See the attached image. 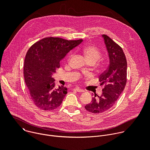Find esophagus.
Returning a JSON list of instances; mask_svg holds the SVG:
<instances>
[{
	"label": "esophagus",
	"instance_id": "obj_1",
	"mask_svg": "<svg viewBox=\"0 0 150 150\" xmlns=\"http://www.w3.org/2000/svg\"><path fill=\"white\" fill-rule=\"evenodd\" d=\"M75 90L76 91L78 92V93H83V92L85 91L84 90H82V89H81V88H78V87L75 88Z\"/></svg>",
	"mask_w": 150,
	"mask_h": 150
}]
</instances>
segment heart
Instances as JSON below:
<instances>
[{
    "label": "heart",
    "instance_id": "obj_1",
    "mask_svg": "<svg viewBox=\"0 0 150 150\" xmlns=\"http://www.w3.org/2000/svg\"><path fill=\"white\" fill-rule=\"evenodd\" d=\"M82 52L88 62H93L96 63L100 59L101 56L100 52L96 47L93 46H85L83 48Z\"/></svg>",
    "mask_w": 150,
    "mask_h": 150
}]
</instances>
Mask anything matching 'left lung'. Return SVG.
<instances>
[{"label": "left lung", "mask_w": 150, "mask_h": 150, "mask_svg": "<svg viewBox=\"0 0 150 150\" xmlns=\"http://www.w3.org/2000/svg\"><path fill=\"white\" fill-rule=\"evenodd\" d=\"M108 53L109 65L108 69L99 76L101 85L105 84L101 96H96L85 108L93 113H101L114 105L126 83L127 62L122 49L109 37L102 35Z\"/></svg>", "instance_id": "left-lung-1"}]
</instances>
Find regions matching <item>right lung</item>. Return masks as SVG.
Segmentation results:
<instances>
[{
	"label": "right lung",
	"instance_id": "1",
	"mask_svg": "<svg viewBox=\"0 0 150 150\" xmlns=\"http://www.w3.org/2000/svg\"><path fill=\"white\" fill-rule=\"evenodd\" d=\"M82 40H67L58 37H47L35 42L25 57L24 75L31 99L37 108L52 110L62 103L67 88H54L52 75L60 67V62Z\"/></svg>",
	"mask_w": 150,
	"mask_h": 150
}]
</instances>
